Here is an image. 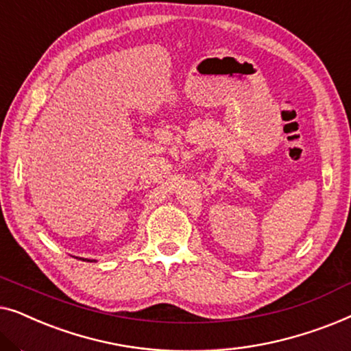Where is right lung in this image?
Masks as SVG:
<instances>
[{"label": "right lung", "instance_id": "obj_1", "mask_svg": "<svg viewBox=\"0 0 351 351\" xmlns=\"http://www.w3.org/2000/svg\"><path fill=\"white\" fill-rule=\"evenodd\" d=\"M76 258H78V257H76ZM80 261H88V258H81L80 257ZM88 262H95V261H88Z\"/></svg>", "mask_w": 351, "mask_h": 351}]
</instances>
